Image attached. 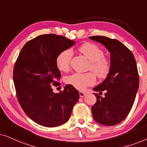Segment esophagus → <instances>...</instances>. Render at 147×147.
<instances>
[{
    "instance_id": "obj_1",
    "label": "esophagus",
    "mask_w": 147,
    "mask_h": 147,
    "mask_svg": "<svg viewBox=\"0 0 147 147\" xmlns=\"http://www.w3.org/2000/svg\"><path fill=\"white\" fill-rule=\"evenodd\" d=\"M86 93L85 92H81L80 91V98H83V97H84V96H86Z\"/></svg>"
}]
</instances>
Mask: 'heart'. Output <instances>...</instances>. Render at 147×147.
<instances>
[{"mask_svg":"<svg viewBox=\"0 0 147 147\" xmlns=\"http://www.w3.org/2000/svg\"><path fill=\"white\" fill-rule=\"evenodd\" d=\"M80 51L83 53L90 61V69L100 79L106 78L110 73L111 64L110 60L104 57V53L101 48L92 43H85L80 46ZM72 52L70 49L61 51L56 59V63L61 71H66L69 69ZM65 82L76 89L82 90L86 87L95 84L96 76L92 72L74 73L65 78Z\"/></svg>","mask_w":147,"mask_h":147,"instance_id":"heart-1","label":"heart"}]
</instances>
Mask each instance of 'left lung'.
I'll return each instance as SVG.
<instances>
[{"label": "left lung", "mask_w": 147, "mask_h": 147, "mask_svg": "<svg viewBox=\"0 0 147 147\" xmlns=\"http://www.w3.org/2000/svg\"><path fill=\"white\" fill-rule=\"evenodd\" d=\"M90 39L105 46L110 53L111 64L107 78L94 88L100 93L105 91V96L94 94L97 101L92 107V116L102 125H116L128 116L139 86L135 58L132 51L118 40L104 36H92Z\"/></svg>", "instance_id": "1"}]
</instances>
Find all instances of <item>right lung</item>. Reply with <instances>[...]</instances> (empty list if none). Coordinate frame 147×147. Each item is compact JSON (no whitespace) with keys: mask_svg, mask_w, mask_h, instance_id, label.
I'll return each instance as SVG.
<instances>
[{"mask_svg":"<svg viewBox=\"0 0 147 147\" xmlns=\"http://www.w3.org/2000/svg\"><path fill=\"white\" fill-rule=\"evenodd\" d=\"M75 41L55 34L41 35L26 43L13 69L17 99L25 114L46 127L61 125L69 119L80 98L78 90L69 84L59 93H53L61 73L56 59Z\"/></svg>","mask_w":147,"mask_h":147,"instance_id":"1","label":"right lung"}]
</instances>
